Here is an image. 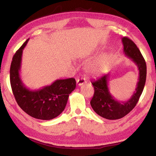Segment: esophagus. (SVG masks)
<instances>
[{"instance_id":"1","label":"esophagus","mask_w":156,"mask_h":156,"mask_svg":"<svg viewBox=\"0 0 156 156\" xmlns=\"http://www.w3.org/2000/svg\"><path fill=\"white\" fill-rule=\"evenodd\" d=\"M76 83H77V84L78 86H81L85 83L86 81L84 78H80V79H78L77 81H76Z\"/></svg>"}]
</instances>
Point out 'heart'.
<instances>
[{"instance_id":"obj_1","label":"heart","mask_w":156,"mask_h":156,"mask_svg":"<svg viewBox=\"0 0 156 156\" xmlns=\"http://www.w3.org/2000/svg\"><path fill=\"white\" fill-rule=\"evenodd\" d=\"M109 57L107 55H102L85 66V70L89 74L98 76L103 73L109 65Z\"/></svg>"}]
</instances>
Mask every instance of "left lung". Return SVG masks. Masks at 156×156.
Here are the masks:
<instances>
[{
  "mask_svg": "<svg viewBox=\"0 0 156 156\" xmlns=\"http://www.w3.org/2000/svg\"><path fill=\"white\" fill-rule=\"evenodd\" d=\"M122 41L125 55L130 58L138 67V82L136 91L131 98L126 102L118 101L110 94L108 87L109 74L105 75L91 82L94 88V94L90 102L91 106L97 114L108 120L120 119L128 114L138 103L146 82L147 65L140 51L127 37H123Z\"/></svg>",
  "mask_w": 156,
  "mask_h": 156,
  "instance_id": "1",
  "label": "left lung"
}]
</instances>
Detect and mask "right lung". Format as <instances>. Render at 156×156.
Segmentation results:
<instances>
[{
	"label": "right lung",
	"mask_w": 156,
	"mask_h": 156,
	"mask_svg": "<svg viewBox=\"0 0 156 156\" xmlns=\"http://www.w3.org/2000/svg\"><path fill=\"white\" fill-rule=\"evenodd\" d=\"M26 41L15 53L10 67V83L18 105L28 115L36 119L48 120L58 116L67 105L69 94L76 88V80L71 78L54 81L38 90H31L21 80L20 69Z\"/></svg>",
	"instance_id": "1"
}]
</instances>
